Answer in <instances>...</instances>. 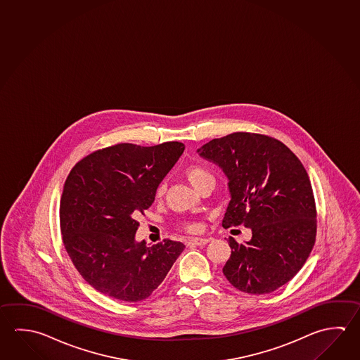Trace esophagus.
I'll return each instance as SVG.
<instances>
[{
	"label": "esophagus",
	"instance_id": "obj_1",
	"mask_svg": "<svg viewBox=\"0 0 360 360\" xmlns=\"http://www.w3.org/2000/svg\"><path fill=\"white\" fill-rule=\"evenodd\" d=\"M208 243H210V239H206V238H192L188 240V244H192V245H206Z\"/></svg>",
	"mask_w": 360,
	"mask_h": 360
}]
</instances>
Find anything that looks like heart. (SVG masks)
I'll return each mask as SVG.
<instances>
[{
    "label": "heart",
    "instance_id": "obj_1",
    "mask_svg": "<svg viewBox=\"0 0 360 360\" xmlns=\"http://www.w3.org/2000/svg\"><path fill=\"white\" fill-rule=\"evenodd\" d=\"M184 176L195 188H198L202 183L205 182L208 178H212V174L208 172L207 168H205L203 165H192L187 167L186 171H184ZM163 193H165V184H159L155 195L159 198V197L163 195ZM184 229L189 233H193L195 230H198V226L195 224H187Z\"/></svg>",
    "mask_w": 360,
    "mask_h": 360
}]
</instances>
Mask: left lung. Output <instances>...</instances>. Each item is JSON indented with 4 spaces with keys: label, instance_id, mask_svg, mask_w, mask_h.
Segmentation results:
<instances>
[{
    "label": "left lung",
    "instance_id": "left-lung-1",
    "mask_svg": "<svg viewBox=\"0 0 360 360\" xmlns=\"http://www.w3.org/2000/svg\"><path fill=\"white\" fill-rule=\"evenodd\" d=\"M197 153L229 179L231 200L222 226L252 230L244 244L229 238L225 277L245 293L274 292L296 276L315 245V197L307 172L290 148L262 134H230Z\"/></svg>",
    "mask_w": 360,
    "mask_h": 360
}]
</instances>
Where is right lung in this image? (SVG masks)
<instances>
[{"mask_svg": "<svg viewBox=\"0 0 360 360\" xmlns=\"http://www.w3.org/2000/svg\"><path fill=\"white\" fill-rule=\"evenodd\" d=\"M184 144L121 143L79 160L64 183L59 219L65 250L95 290L139 302L158 288L184 250L165 239L135 241L136 217L152 206L159 183L182 155Z\"/></svg>", "mask_w": 360, "mask_h": 360, "instance_id": "add662e5", "label": "right lung"}]
</instances>
